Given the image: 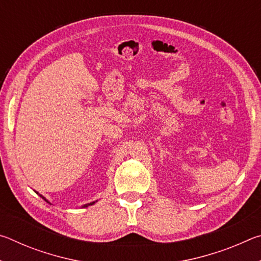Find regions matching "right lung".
<instances>
[{"instance_id":"1","label":"right lung","mask_w":261,"mask_h":261,"mask_svg":"<svg viewBox=\"0 0 261 261\" xmlns=\"http://www.w3.org/2000/svg\"><path fill=\"white\" fill-rule=\"evenodd\" d=\"M34 192H35V193H37V194H39V196H40V197L42 198V199H45V201H47V202H48V204H50V202H49V201H48V200L46 199V198L42 196V194H40V193H39V192H37V191H34ZM96 201H98V200H95V201H92V202H88V204H85V205H83L82 207H88V206H92V205H94ZM50 205H51V204H50Z\"/></svg>"}]
</instances>
